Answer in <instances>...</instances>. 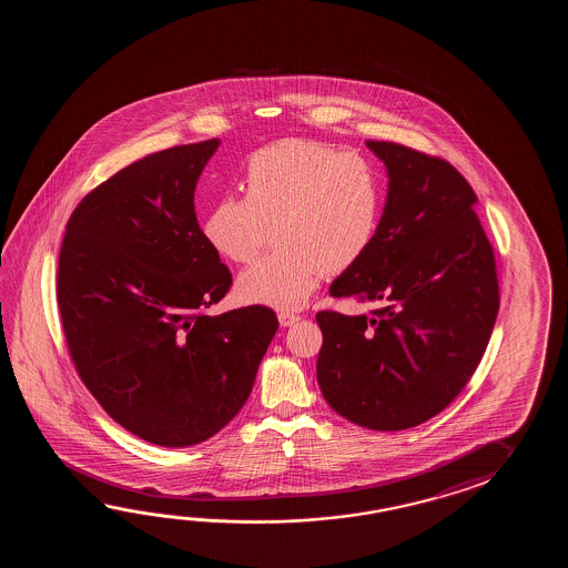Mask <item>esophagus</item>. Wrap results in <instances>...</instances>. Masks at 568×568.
<instances>
[{"instance_id":"obj_1","label":"esophagus","mask_w":568,"mask_h":568,"mask_svg":"<svg viewBox=\"0 0 568 568\" xmlns=\"http://www.w3.org/2000/svg\"><path fill=\"white\" fill-rule=\"evenodd\" d=\"M278 321L282 326H292L294 323H298V321H301V314L282 311V313H278Z\"/></svg>"}]
</instances>
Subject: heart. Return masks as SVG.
Returning a JSON list of instances; mask_svg holds the SVG:
<instances>
[{
  "label": "heart",
  "mask_w": 568,
  "mask_h": 568,
  "mask_svg": "<svg viewBox=\"0 0 568 568\" xmlns=\"http://www.w3.org/2000/svg\"><path fill=\"white\" fill-rule=\"evenodd\" d=\"M245 196L223 194L203 221L206 243L235 264L254 260L274 225L278 250L237 278L243 302L301 308L323 274H341L372 247L382 217V181L365 158L286 140L243 170Z\"/></svg>",
  "instance_id": "heart-1"
}]
</instances>
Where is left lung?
Masks as SVG:
<instances>
[{"label":"left lung","instance_id":"1","mask_svg":"<svg viewBox=\"0 0 568 568\" xmlns=\"http://www.w3.org/2000/svg\"><path fill=\"white\" fill-rule=\"evenodd\" d=\"M367 148L386 166V205L372 247L328 294L372 301L375 311L316 314V379L343 418L394 433L459 396L491 337L499 292L469 182L406 145Z\"/></svg>","mask_w":568,"mask_h":568}]
</instances>
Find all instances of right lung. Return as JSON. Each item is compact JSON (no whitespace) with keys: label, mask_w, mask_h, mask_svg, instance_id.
<instances>
[{"label":"right lung","mask_w":568,"mask_h":568,"mask_svg":"<svg viewBox=\"0 0 568 568\" xmlns=\"http://www.w3.org/2000/svg\"><path fill=\"white\" fill-rule=\"evenodd\" d=\"M219 145L133 162L64 231L57 301L74 367L115 423L158 447H193L230 424L278 331L267 306L205 314L231 286L194 213Z\"/></svg>","instance_id":"obj_1"}]
</instances>
